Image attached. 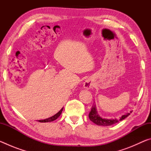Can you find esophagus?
Returning <instances> with one entry per match:
<instances>
[{
  "label": "esophagus",
  "instance_id": "esophagus-1",
  "mask_svg": "<svg viewBox=\"0 0 151 151\" xmlns=\"http://www.w3.org/2000/svg\"><path fill=\"white\" fill-rule=\"evenodd\" d=\"M83 86L86 89H90L93 87V82H92L90 79H87V80H86L85 81Z\"/></svg>",
  "mask_w": 151,
  "mask_h": 151
}]
</instances>
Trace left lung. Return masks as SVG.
Returning <instances> with one entry per match:
<instances>
[{
	"instance_id": "1",
	"label": "left lung",
	"mask_w": 151,
	"mask_h": 151,
	"mask_svg": "<svg viewBox=\"0 0 151 151\" xmlns=\"http://www.w3.org/2000/svg\"><path fill=\"white\" fill-rule=\"evenodd\" d=\"M130 112L131 113L132 111ZM130 114H130L129 112H127V113L124 114V115H122L119 120H117L116 119H103L99 116V114L97 113L96 106L95 104H94V105L92 106L91 111L89 112L88 117L92 122H93L94 124H96L97 125H99V126H111V125L115 124L120 121H122V120L126 119L128 116L130 115Z\"/></svg>"
}]
</instances>
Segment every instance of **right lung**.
Instances as JSON below:
<instances>
[{
  "label": "right lung",
  "mask_w": 151,
  "mask_h": 151,
  "mask_svg": "<svg viewBox=\"0 0 151 151\" xmlns=\"http://www.w3.org/2000/svg\"><path fill=\"white\" fill-rule=\"evenodd\" d=\"M63 110V108L61 109L60 111L59 112H58L56 114H55L54 116H51V117H50V118L46 119H45V120H40V121H39L40 122H51V121H55V120L57 119L58 118V117H59V116L60 115V114L62 113Z\"/></svg>",
  "instance_id": "obj_1"
}]
</instances>
